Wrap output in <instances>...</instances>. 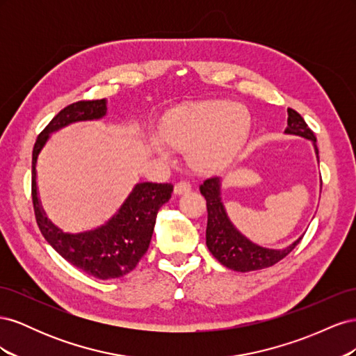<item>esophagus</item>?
I'll return each mask as SVG.
<instances>
[{"instance_id": "34e87169", "label": "esophagus", "mask_w": 356, "mask_h": 356, "mask_svg": "<svg viewBox=\"0 0 356 356\" xmlns=\"http://www.w3.org/2000/svg\"><path fill=\"white\" fill-rule=\"evenodd\" d=\"M190 190H191V184L186 179H181L174 187V191L177 193V195H186V193H188Z\"/></svg>"}]
</instances>
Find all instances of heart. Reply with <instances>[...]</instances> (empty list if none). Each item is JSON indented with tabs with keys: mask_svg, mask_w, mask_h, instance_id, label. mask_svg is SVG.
<instances>
[{
	"mask_svg": "<svg viewBox=\"0 0 356 356\" xmlns=\"http://www.w3.org/2000/svg\"><path fill=\"white\" fill-rule=\"evenodd\" d=\"M251 118L230 101H203L178 108L161 124V136L172 145H191L190 159L202 169H220L245 144Z\"/></svg>",
	"mask_w": 356,
	"mask_h": 356,
	"instance_id": "obj_1",
	"label": "heart"
}]
</instances>
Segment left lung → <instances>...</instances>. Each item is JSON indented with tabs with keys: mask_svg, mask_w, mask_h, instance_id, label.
Instances as JSON below:
<instances>
[{
	"mask_svg": "<svg viewBox=\"0 0 356 356\" xmlns=\"http://www.w3.org/2000/svg\"><path fill=\"white\" fill-rule=\"evenodd\" d=\"M285 132L312 139L315 145V152L319 154L314 131H310L305 118L293 108H288V127ZM200 193L207 200L208 209L207 245L211 254L222 266L232 268L234 272H251L270 267L285 258L303 239V236H301L285 250H267V248L257 246L243 238L230 222L221 203L218 177L204 179L200 186Z\"/></svg>",
	"mask_w": 356,
	"mask_h": 356,
	"instance_id": "obj_1",
	"label": "left lung"
}]
</instances>
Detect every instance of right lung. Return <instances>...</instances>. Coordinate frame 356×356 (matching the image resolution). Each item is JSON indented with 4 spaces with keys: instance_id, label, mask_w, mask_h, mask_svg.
Here are the masks:
<instances>
[{
    "instance_id": "obj_1",
    "label": "right lung",
    "mask_w": 356,
    "mask_h": 356,
    "mask_svg": "<svg viewBox=\"0 0 356 356\" xmlns=\"http://www.w3.org/2000/svg\"><path fill=\"white\" fill-rule=\"evenodd\" d=\"M106 113L105 99H84L60 110L44 127L32 149L31 195L41 234L68 263L98 279H114L132 272L147 252L157 212L169 199L174 186L141 182L136 184L122 208L102 227L79 234L62 233L47 221L37 197L35 165L49 135L74 122L101 118Z\"/></svg>"
}]
</instances>
